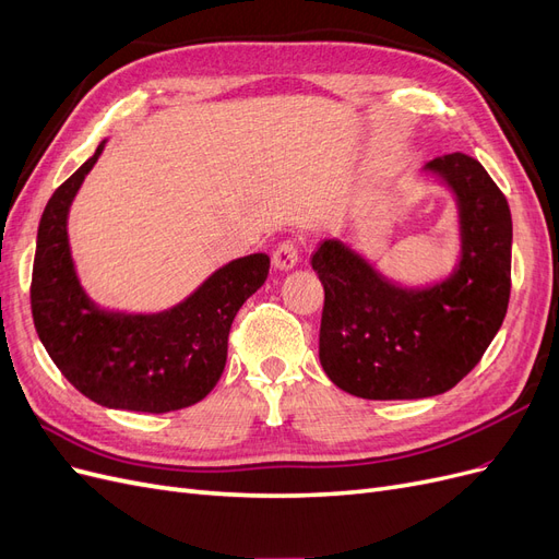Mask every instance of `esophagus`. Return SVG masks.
Here are the masks:
<instances>
[{"mask_svg":"<svg viewBox=\"0 0 559 559\" xmlns=\"http://www.w3.org/2000/svg\"><path fill=\"white\" fill-rule=\"evenodd\" d=\"M273 263L280 270H292L298 263V245H296V240L280 242V247L273 251Z\"/></svg>","mask_w":559,"mask_h":559,"instance_id":"esophagus-1","label":"esophagus"}]
</instances>
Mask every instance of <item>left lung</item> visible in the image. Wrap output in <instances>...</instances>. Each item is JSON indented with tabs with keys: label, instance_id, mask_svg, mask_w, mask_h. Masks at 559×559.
Segmentation results:
<instances>
[{
	"label": "left lung",
	"instance_id": "obj_1",
	"mask_svg": "<svg viewBox=\"0 0 559 559\" xmlns=\"http://www.w3.org/2000/svg\"><path fill=\"white\" fill-rule=\"evenodd\" d=\"M460 202L462 261L425 292L389 284L345 245L312 253L324 284L319 361L333 384L370 401L427 399L452 389L483 359L511 298L513 222L506 195L466 154L433 158Z\"/></svg>",
	"mask_w": 559,
	"mask_h": 559
}]
</instances>
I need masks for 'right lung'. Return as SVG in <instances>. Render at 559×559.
<instances>
[{
	"label": "right lung",
	"instance_id": "1",
	"mask_svg": "<svg viewBox=\"0 0 559 559\" xmlns=\"http://www.w3.org/2000/svg\"><path fill=\"white\" fill-rule=\"evenodd\" d=\"M103 148L105 142L58 186L41 214L29 286L32 319L48 357L91 401L154 415L189 408L222 378L233 319L265 282L270 259L251 253L224 265L170 312L118 314L95 308L74 273L67 212Z\"/></svg>",
	"mask_w": 559,
	"mask_h": 559
}]
</instances>
